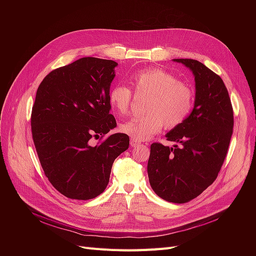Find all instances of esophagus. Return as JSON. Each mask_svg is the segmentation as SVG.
Listing matches in <instances>:
<instances>
[{"instance_id": "1", "label": "esophagus", "mask_w": 256, "mask_h": 256, "mask_svg": "<svg viewBox=\"0 0 256 256\" xmlns=\"http://www.w3.org/2000/svg\"><path fill=\"white\" fill-rule=\"evenodd\" d=\"M140 144H141V142H138V140H134V138H131V140H130V145L132 147H136V146L140 145Z\"/></svg>"}]
</instances>
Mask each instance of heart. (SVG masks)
Here are the masks:
<instances>
[{"instance_id":"obj_1","label":"heart","mask_w":256,"mask_h":256,"mask_svg":"<svg viewBox=\"0 0 256 256\" xmlns=\"http://www.w3.org/2000/svg\"><path fill=\"white\" fill-rule=\"evenodd\" d=\"M136 92H146L144 110L146 114L134 116L120 125V131L131 138L143 141L166 126L174 129L180 126L190 115L194 104V90L177 76L161 68H148L132 76ZM131 102V90L118 84L109 92V104L114 112L126 114Z\"/></svg>"}]
</instances>
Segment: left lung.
I'll use <instances>...</instances> for the list:
<instances>
[{
	"label": "left lung",
	"mask_w": 256,
	"mask_h": 256,
	"mask_svg": "<svg viewBox=\"0 0 256 256\" xmlns=\"http://www.w3.org/2000/svg\"><path fill=\"white\" fill-rule=\"evenodd\" d=\"M173 60L194 76V106L184 122L166 134L177 143L174 147L150 145L147 173L158 196L182 204L216 180L233 134L234 116L228 92L218 74L196 60Z\"/></svg>",
	"instance_id": "left-lung-1"
}]
</instances>
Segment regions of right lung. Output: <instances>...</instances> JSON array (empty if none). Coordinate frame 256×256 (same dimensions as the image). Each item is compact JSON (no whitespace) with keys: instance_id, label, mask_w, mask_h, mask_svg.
Returning <instances> with one entry per match:
<instances>
[{"instance_id":"right-lung-1","label":"right lung","mask_w":256,"mask_h":256,"mask_svg":"<svg viewBox=\"0 0 256 256\" xmlns=\"http://www.w3.org/2000/svg\"><path fill=\"white\" fill-rule=\"evenodd\" d=\"M118 63L82 58L46 76L30 116L33 141L46 176L62 194L90 200L109 184L114 160L129 136L114 134L92 146L90 138L116 127L109 92Z\"/></svg>"}]
</instances>
